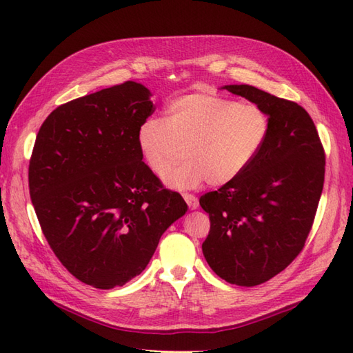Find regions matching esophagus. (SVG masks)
Listing matches in <instances>:
<instances>
[{
	"label": "esophagus",
	"instance_id": "esophagus-1",
	"mask_svg": "<svg viewBox=\"0 0 353 353\" xmlns=\"http://www.w3.org/2000/svg\"><path fill=\"white\" fill-rule=\"evenodd\" d=\"M183 199H185L188 206H190V209H196V208H199V199H196L195 195L185 192V194H183Z\"/></svg>",
	"mask_w": 353,
	"mask_h": 353
}]
</instances>
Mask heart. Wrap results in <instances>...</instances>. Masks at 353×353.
<instances>
[{
  "label": "heart",
  "instance_id": "1",
  "mask_svg": "<svg viewBox=\"0 0 353 353\" xmlns=\"http://www.w3.org/2000/svg\"><path fill=\"white\" fill-rule=\"evenodd\" d=\"M270 123L257 105H241L216 93L176 97L163 119H147L137 132L139 153L163 177L184 156L188 162L170 172L173 190H194L204 182L225 185L242 176L266 144Z\"/></svg>",
  "mask_w": 353,
  "mask_h": 353
}]
</instances>
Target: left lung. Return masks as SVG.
I'll return each mask as SVG.
<instances>
[{
  "mask_svg": "<svg viewBox=\"0 0 353 353\" xmlns=\"http://www.w3.org/2000/svg\"><path fill=\"white\" fill-rule=\"evenodd\" d=\"M263 110L266 144L242 176L200 196L210 219L201 248L214 272L252 288L280 274L305 245L325 182V150L296 102L252 85H225Z\"/></svg>",
  "mask_w": 353,
  "mask_h": 353,
  "instance_id": "left-lung-1",
  "label": "left lung"
}]
</instances>
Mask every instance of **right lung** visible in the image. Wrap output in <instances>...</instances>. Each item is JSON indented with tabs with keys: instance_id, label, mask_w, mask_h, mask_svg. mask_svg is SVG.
Instances as JSON below:
<instances>
[{
	"instance_id": "right-lung-1",
	"label": "right lung",
	"mask_w": 353,
	"mask_h": 353,
	"mask_svg": "<svg viewBox=\"0 0 353 353\" xmlns=\"http://www.w3.org/2000/svg\"><path fill=\"white\" fill-rule=\"evenodd\" d=\"M153 111L149 90L126 81L60 105L32 147L28 186L39 224L61 265L96 289L141 274L188 210L139 153L138 128Z\"/></svg>"
}]
</instances>
